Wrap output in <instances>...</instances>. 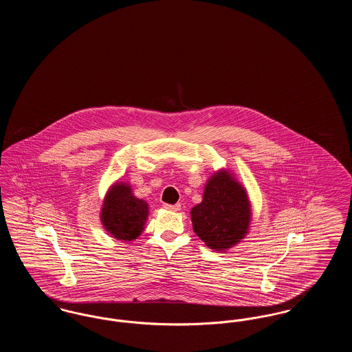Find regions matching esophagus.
<instances>
[{
    "label": "esophagus",
    "mask_w": 352,
    "mask_h": 352,
    "mask_svg": "<svg viewBox=\"0 0 352 352\" xmlns=\"http://www.w3.org/2000/svg\"><path fill=\"white\" fill-rule=\"evenodd\" d=\"M165 208L168 211H179L181 210V204L177 203V204H165Z\"/></svg>",
    "instance_id": "esophagus-1"
}]
</instances>
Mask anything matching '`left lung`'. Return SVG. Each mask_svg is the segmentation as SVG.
<instances>
[{"mask_svg":"<svg viewBox=\"0 0 352 352\" xmlns=\"http://www.w3.org/2000/svg\"><path fill=\"white\" fill-rule=\"evenodd\" d=\"M251 204L245 188L220 170L204 187L203 201L191 210L194 232L215 251L232 248L248 232Z\"/></svg>","mask_w":352,"mask_h":352,"instance_id":"8db88e82","label":"left lung"}]
</instances>
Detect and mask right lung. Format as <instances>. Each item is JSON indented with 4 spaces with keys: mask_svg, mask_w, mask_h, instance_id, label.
Here are the masks:
<instances>
[{
    "mask_svg": "<svg viewBox=\"0 0 352 352\" xmlns=\"http://www.w3.org/2000/svg\"><path fill=\"white\" fill-rule=\"evenodd\" d=\"M148 212V203L135 198L131 186L121 182L113 184L105 195L101 223L115 239L132 241L144 231Z\"/></svg>",
    "mask_w": 352,
    "mask_h": 352,
    "instance_id": "obj_1",
    "label": "right lung"
}]
</instances>
